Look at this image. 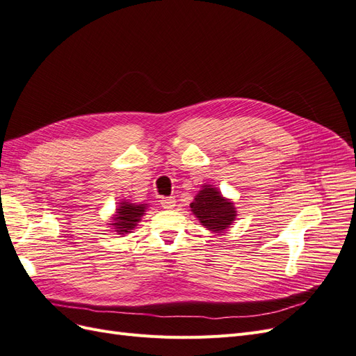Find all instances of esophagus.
<instances>
[{
  "mask_svg": "<svg viewBox=\"0 0 356 356\" xmlns=\"http://www.w3.org/2000/svg\"><path fill=\"white\" fill-rule=\"evenodd\" d=\"M176 202V200L173 198V197H165V198H161V205L164 209H167V210H170V209H173L175 207V204Z\"/></svg>",
  "mask_w": 356,
  "mask_h": 356,
  "instance_id": "obj_1",
  "label": "esophagus"
}]
</instances>
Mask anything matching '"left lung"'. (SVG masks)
<instances>
[{"label":"left lung","instance_id":"obj_1","mask_svg":"<svg viewBox=\"0 0 356 356\" xmlns=\"http://www.w3.org/2000/svg\"><path fill=\"white\" fill-rule=\"evenodd\" d=\"M192 213L198 220L213 232H222L235 219L234 202L225 200L216 188L205 185L191 204Z\"/></svg>","mask_w":356,"mask_h":356}]
</instances>
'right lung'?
Returning <instances> with one entry per match:
<instances>
[{
    "label": "right lung",
    "mask_w": 356,
    "mask_h": 356,
    "mask_svg": "<svg viewBox=\"0 0 356 356\" xmlns=\"http://www.w3.org/2000/svg\"><path fill=\"white\" fill-rule=\"evenodd\" d=\"M146 209V204H130V202H121L117 210L113 222L111 223L115 226L118 234H127L136 226V223L140 220Z\"/></svg>",
    "instance_id": "add662e5"
}]
</instances>
